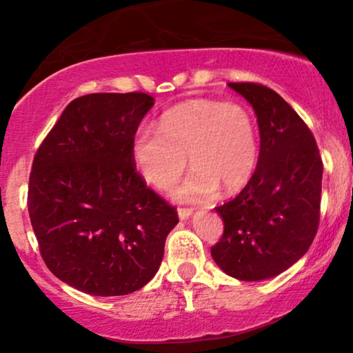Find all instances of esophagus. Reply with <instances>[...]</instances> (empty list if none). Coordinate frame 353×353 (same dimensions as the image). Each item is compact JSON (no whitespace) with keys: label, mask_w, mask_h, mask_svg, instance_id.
<instances>
[{"label":"esophagus","mask_w":353,"mask_h":353,"mask_svg":"<svg viewBox=\"0 0 353 353\" xmlns=\"http://www.w3.org/2000/svg\"><path fill=\"white\" fill-rule=\"evenodd\" d=\"M192 215L191 209H178V219L180 220H188Z\"/></svg>","instance_id":"34e87169"}]
</instances>
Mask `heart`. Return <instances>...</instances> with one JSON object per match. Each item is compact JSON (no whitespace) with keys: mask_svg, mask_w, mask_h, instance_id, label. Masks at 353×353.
Segmentation results:
<instances>
[{"mask_svg":"<svg viewBox=\"0 0 353 353\" xmlns=\"http://www.w3.org/2000/svg\"><path fill=\"white\" fill-rule=\"evenodd\" d=\"M192 172L173 191L183 202H205L236 191L250 180L259 159V138L252 115L244 105L196 99L162 115L159 130L138 128L132 157L139 175L159 190H168L185 170Z\"/></svg>","mask_w":353,"mask_h":353,"instance_id":"1","label":"heart"}]
</instances>
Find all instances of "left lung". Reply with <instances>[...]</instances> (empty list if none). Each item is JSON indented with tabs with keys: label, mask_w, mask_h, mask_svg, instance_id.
<instances>
[{
	"label": "left lung",
	"mask_w": 353,
	"mask_h": 353,
	"mask_svg": "<svg viewBox=\"0 0 353 353\" xmlns=\"http://www.w3.org/2000/svg\"><path fill=\"white\" fill-rule=\"evenodd\" d=\"M228 86L257 115L260 152L244 190L215 209L225 230L210 254L230 276L262 281L286 272L313 243L323 162L312 132L276 91L257 83Z\"/></svg>",
	"instance_id": "1"
}]
</instances>
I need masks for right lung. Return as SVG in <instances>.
<instances>
[{
  "mask_svg": "<svg viewBox=\"0 0 353 353\" xmlns=\"http://www.w3.org/2000/svg\"><path fill=\"white\" fill-rule=\"evenodd\" d=\"M152 105L144 93L77 98L33 159L28 214L41 257L61 281L91 296H127L151 281L178 223L132 157Z\"/></svg>",
  "mask_w": 353,
  "mask_h": 353,
  "instance_id": "right-lung-1",
  "label": "right lung"
}]
</instances>
